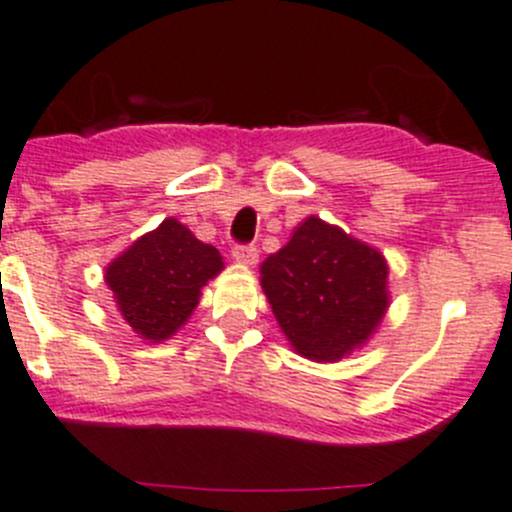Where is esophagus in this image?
<instances>
[{"instance_id": "34e87169", "label": "esophagus", "mask_w": 512, "mask_h": 512, "mask_svg": "<svg viewBox=\"0 0 512 512\" xmlns=\"http://www.w3.org/2000/svg\"><path fill=\"white\" fill-rule=\"evenodd\" d=\"M232 257H235L240 265H257V257H260V250L255 245H235L232 247Z\"/></svg>"}]
</instances>
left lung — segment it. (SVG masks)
<instances>
[{
    "label": "left lung",
    "instance_id": "8db88e82",
    "mask_svg": "<svg viewBox=\"0 0 512 512\" xmlns=\"http://www.w3.org/2000/svg\"><path fill=\"white\" fill-rule=\"evenodd\" d=\"M388 260L310 215L260 265V285L297 355L337 362L360 350L390 307Z\"/></svg>",
    "mask_w": 512,
    "mask_h": 512
}]
</instances>
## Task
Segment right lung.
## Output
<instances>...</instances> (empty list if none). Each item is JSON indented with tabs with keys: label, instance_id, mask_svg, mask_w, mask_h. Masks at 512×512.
<instances>
[{
	"label": "right lung",
	"instance_id": "add662e5",
	"mask_svg": "<svg viewBox=\"0 0 512 512\" xmlns=\"http://www.w3.org/2000/svg\"><path fill=\"white\" fill-rule=\"evenodd\" d=\"M225 270L217 247L197 240L175 217L137 237L104 270L124 322L147 342L170 340L200 305L202 287Z\"/></svg>",
	"mask_w": 512,
	"mask_h": 512
}]
</instances>
